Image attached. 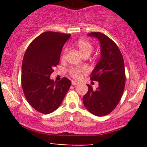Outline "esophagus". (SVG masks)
Instances as JSON below:
<instances>
[{"instance_id": "34e87169", "label": "esophagus", "mask_w": 147, "mask_h": 147, "mask_svg": "<svg viewBox=\"0 0 147 147\" xmlns=\"http://www.w3.org/2000/svg\"><path fill=\"white\" fill-rule=\"evenodd\" d=\"M72 85H78V84H79V82H77V81H72Z\"/></svg>"}]
</instances>
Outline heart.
<instances>
[{"instance_id":"heart-1","label":"heart","mask_w":147,"mask_h":147,"mask_svg":"<svg viewBox=\"0 0 147 147\" xmlns=\"http://www.w3.org/2000/svg\"><path fill=\"white\" fill-rule=\"evenodd\" d=\"M75 46L78 48L83 56L88 55H90L93 50V46L89 41L85 39H80L75 43ZM65 57V52L63 54L62 58ZM82 72V69H80L78 67H72L69 70V74L72 78L75 79H78L80 77L81 73Z\"/></svg>"}]
</instances>
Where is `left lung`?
<instances>
[{
	"label": "left lung",
	"mask_w": 147,
	"mask_h": 147,
	"mask_svg": "<svg viewBox=\"0 0 147 147\" xmlns=\"http://www.w3.org/2000/svg\"><path fill=\"white\" fill-rule=\"evenodd\" d=\"M88 36L99 40L101 57L90 80L97 81L99 87L93 90L90 84L88 92L82 98L87 110L96 116H105L112 112L119 104L125 86V69L122 55L113 40L105 34L92 32Z\"/></svg>",
	"instance_id": "1"
}]
</instances>
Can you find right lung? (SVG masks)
I'll return each instance as SVG.
<instances>
[{
	"mask_svg": "<svg viewBox=\"0 0 147 147\" xmlns=\"http://www.w3.org/2000/svg\"><path fill=\"white\" fill-rule=\"evenodd\" d=\"M70 35L45 32L30 42L25 53L21 72L23 92L32 107L44 115L60 107L71 86V81L66 78L57 82L50 78Z\"/></svg>",
	"mask_w": 147,
	"mask_h": 147,
	"instance_id": "obj_1",
	"label": "right lung"
}]
</instances>
